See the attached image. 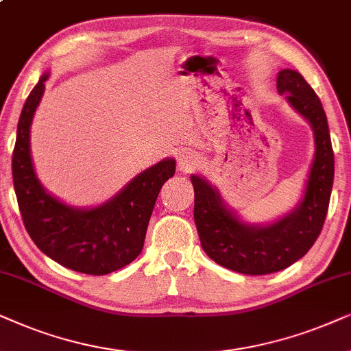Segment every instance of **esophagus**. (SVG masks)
I'll return each mask as SVG.
<instances>
[{
  "label": "esophagus",
  "instance_id": "esophagus-1",
  "mask_svg": "<svg viewBox=\"0 0 351 351\" xmlns=\"http://www.w3.org/2000/svg\"><path fill=\"white\" fill-rule=\"evenodd\" d=\"M197 165H199V162H197V157H195L194 152H191V151L180 152L178 167L181 171L189 173V171H193L194 168H197Z\"/></svg>",
  "mask_w": 351,
  "mask_h": 351
}]
</instances>
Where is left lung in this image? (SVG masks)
Masks as SVG:
<instances>
[{"instance_id": "obj_1", "label": "left lung", "mask_w": 351, "mask_h": 351, "mask_svg": "<svg viewBox=\"0 0 351 351\" xmlns=\"http://www.w3.org/2000/svg\"><path fill=\"white\" fill-rule=\"evenodd\" d=\"M278 91L310 121L315 132V158L302 202L266 226L242 223L224 207L218 191L197 175L194 186V221L200 244L215 263L242 274H269L300 260L319 236L329 208L334 181V151L319 97L295 70L278 73Z\"/></svg>"}]
</instances>
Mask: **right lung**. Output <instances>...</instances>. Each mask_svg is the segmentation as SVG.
I'll use <instances>...</instances> for the list:
<instances>
[{
  "label": "right lung",
  "instance_id": "1",
  "mask_svg": "<svg viewBox=\"0 0 351 351\" xmlns=\"http://www.w3.org/2000/svg\"><path fill=\"white\" fill-rule=\"evenodd\" d=\"M49 73L41 75L23 104L12 152V180L23 224L36 247L65 268L102 276L141 254L157 195L175 175V158L156 163L115 197L95 208L69 207L45 191L30 156V125Z\"/></svg>",
  "mask_w": 351,
  "mask_h": 351
}]
</instances>
